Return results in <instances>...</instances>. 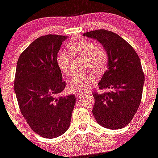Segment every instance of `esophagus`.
Masks as SVG:
<instances>
[{
    "instance_id": "obj_1",
    "label": "esophagus",
    "mask_w": 158,
    "mask_h": 158,
    "mask_svg": "<svg viewBox=\"0 0 158 158\" xmlns=\"http://www.w3.org/2000/svg\"><path fill=\"white\" fill-rule=\"evenodd\" d=\"M84 96H85V95L81 94V93H78V94H76V97L77 99H81V98H83Z\"/></svg>"
}]
</instances>
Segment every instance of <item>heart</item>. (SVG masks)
<instances>
[{
  "instance_id": "heart-1",
  "label": "heart",
  "mask_w": 158,
  "mask_h": 158,
  "mask_svg": "<svg viewBox=\"0 0 158 158\" xmlns=\"http://www.w3.org/2000/svg\"><path fill=\"white\" fill-rule=\"evenodd\" d=\"M68 48L73 54L85 58L88 69L100 73L105 69L108 61V54L103 46H96L93 42L80 38L71 41ZM71 53L67 51H60L57 54V64L64 74H69L70 72L73 58ZM96 81L97 77L93 73L74 75L68 81L67 89L71 93H85L94 85Z\"/></svg>"
}]
</instances>
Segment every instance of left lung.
<instances>
[{
	"instance_id": "obj_1",
	"label": "left lung",
	"mask_w": 158,
	"mask_h": 158,
	"mask_svg": "<svg viewBox=\"0 0 158 158\" xmlns=\"http://www.w3.org/2000/svg\"><path fill=\"white\" fill-rule=\"evenodd\" d=\"M84 36L100 42L108 54V68L98 85L111 90L93 93V116L100 126L121 129L132 120L142 100L145 76L140 58L126 40L112 31L99 29Z\"/></svg>"
}]
</instances>
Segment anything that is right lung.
Segmentation results:
<instances>
[{"label": "right lung", "instance_id": "add662e5", "mask_svg": "<svg viewBox=\"0 0 158 158\" xmlns=\"http://www.w3.org/2000/svg\"><path fill=\"white\" fill-rule=\"evenodd\" d=\"M66 38H38L19 55L16 65L14 89L19 110L32 131L46 139L68 130L76 103L74 95L56 96L65 87L57 54Z\"/></svg>", "mask_w": 158, "mask_h": 158}]
</instances>
